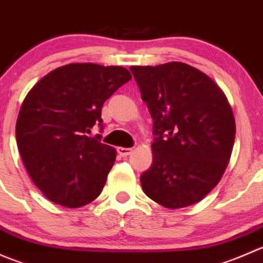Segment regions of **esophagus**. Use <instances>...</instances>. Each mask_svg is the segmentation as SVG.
<instances>
[{
	"label": "esophagus",
	"instance_id": "1",
	"mask_svg": "<svg viewBox=\"0 0 263 263\" xmlns=\"http://www.w3.org/2000/svg\"><path fill=\"white\" fill-rule=\"evenodd\" d=\"M117 153H118L121 156H127V155H129V154L132 153V147L119 146V147H117Z\"/></svg>",
	"mask_w": 263,
	"mask_h": 263
}]
</instances>
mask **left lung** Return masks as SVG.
<instances>
[{
	"instance_id": "left-lung-1",
	"label": "left lung",
	"mask_w": 263,
	"mask_h": 263,
	"mask_svg": "<svg viewBox=\"0 0 263 263\" xmlns=\"http://www.w3.org/2000/svg\"><path fill=\"white\" fill-rule=\"evenodd\" d=\"M154 119L153 164L140 177L166 209L197 203L216 187L232 155L235 119L213 79L183 62L131 66Z\"/></svg>"
}]
</instances>
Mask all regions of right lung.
Segmentation results:
<instances>
[{
  "mask_svg": "<svg viewBox=\"0 0 263 263\" xmlns=\"http://www.w3.org/2000/svg\"><path fill=\"white\" fill-rule=\"evenodd\" d=\"M132 79L127 68L70 63L50 71L24 99L16 142L26 172L57 205L78 209L103 191L116 160L115 147L89 136L102 126V107Z\"/></svg>",
  "mask_w": 263,
  "mask_h": 263,
  "instance_id": "obj_1",
  "label": "right lung"
}]
</instances>
